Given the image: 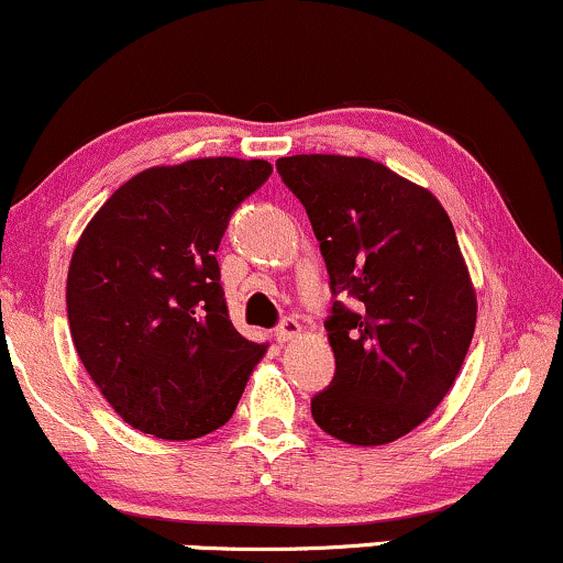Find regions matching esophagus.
<instances>
[{"label": "esophagus", "mask_w": 563, "mask_h": 563, "mask_svg": "<svg viewBox=\"0 0 563 563\" xmlns=\"http://www.w3.org/2000/svg\"><path fill=\"white\" fill-rule=\"evenodd\" d=\"M275 335H277V341H280V343H288V341H294V338H299L301 335L299 320H296V317H286V320L277 324Z\"/></svg>", "instance_id": "obj_1"}]
</instances>
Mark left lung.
<instances>
[{
    "label": "left lung",
    "instance_id": "8db88e82",
    "mask_svg": "<svg viewBox=\"0 0 563 563\" xmlns=\"http://www.w3.org/2000/svg\"><path fill=\"white\" fill-rule=\"evenodd\" d=\"M277 173L307 209L333 294L354 299L324 322L335 377L311 417L343 443H393L443 401L475 335L477 296L451 217L367 157L296 154Z\"/></svg>",
    "mask_w": 563,
    "mask_h": 563
}]
</instances>
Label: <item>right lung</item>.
I'll return each instance as SVG.
<instances>
[{"label":"right lung","mask_w":563,"mask_h":563,"mask_svg":"<svg viewBox=\"0 0 563 563\" xmlns=\"http://www.w3.org/2000/svg\"><path fill=\"white\" fill-rule=\"evenodd\" d=\"M269 175V162L235 157L148 167L80 233L67 269L70 335L131 428L194 440L233 417L267 346L230 322L214 254L230 214Z\"/></svg>","instance_id":"1"}]
</instances>
